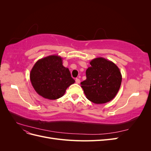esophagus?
Returning <instances> with one entry per match:
<instances>
[{
    "label": "esophagus",
    "instance_id": "1",
    "mask_svg": "<svg viewBox=\"0 0 151 151\" xmlns=\"http://www.w3.org/2000/svg\"><path fill=\"white\" fill-rule=\"evenodd\" d=\"M76 83H77V84H79L80 83H81V81H80V79H76Z\"/></svg>",
    "mask_w": 151,
    "mask_h": 151
}]
</instances>
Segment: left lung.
I'll return each mask as SVG.
<instances>
[{
	"instance_id": "left-lung-1",
	"label": "left lung",
	"mask_w": 151,
	"mask_h": 151,
	"mask_svg": "<svg viewBox=\"0 0 151 151\" xmlns=\"http://www.w3.org/2000/svg\"><path fill=\"white\" fill-rule=\"evenodd\" d=\"M86 70V79L81 82L86 98L95 104L111 101L120 88L122 76L115 63L103 57L94 58Z\"/></svg>"
}]
</instances>
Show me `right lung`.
Returning <instances> with one entry per match:
<instances>
[{"instance_id":"right-lung-1","label":"right lung","mask_w":151,"mask_h":151,"mask_svg":"<svg viewBox=\"0 0 151 151\" xmlns=\"http://www.w3.org/2000/svg\"><path fill=\"white\" fill-rule=\"evenodd\" d=\"M30 81L36 93L50 100L63 96L68 87L75 83L68 68L62 65V58L55 55L35 63L30 72Z\"/></svg>"}]
</instances>
